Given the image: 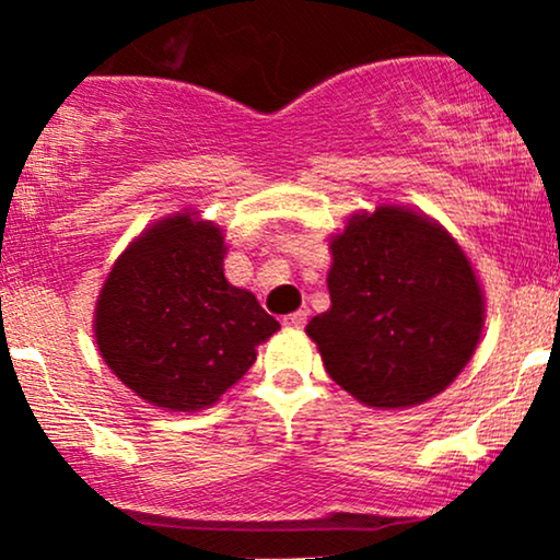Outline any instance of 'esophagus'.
<instances>
[{"instance_id": "esophagus-1", "label": "esophagus", "mask_w": 560, "mask_h": 560, "mask_svg": "<svg viewBox=\"0 0 560 560\" xmlns=\"http://www.w3.org/2000/svg\"><path fill=\"white\" fill-rule=\"evenodd\" d=\"M305 320H308V311H295V313H290V316L282 318V324H285L288 328H303Z\"/></svg>"}]
</instances>
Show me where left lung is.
Masks as SVG:
<instances>
[{
	"label": "left lung",
	"instance_id": "8db88e82",
	"mask_svg": "<svg viewBox=\"0 0 560 560\" xmlns=\"http://www.w3.org/2000/svg\"><path fill=\"white\" fill-rule=\"evenodd\" d=\"M331 255V308L305 331L336 385L370 408H410L446 389L485 324L462 247L431 219L380 206L349 221Z\"/></svg>",
	"mask_w": 560,
	"mask_h": 560
}]
</instances>
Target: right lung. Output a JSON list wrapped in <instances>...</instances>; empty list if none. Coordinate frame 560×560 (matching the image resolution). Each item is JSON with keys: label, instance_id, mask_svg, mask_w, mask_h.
Here are the masks:
<instances>
[{"label": "right lung", "instance_id": "1", "mask_svg": "<svg viewBox=\"0 0 560 560\" xmlns=\"http://www.w3.org/2000/svg\"><path fill=\"white\" fill-rule=\"evenodd\" d=\"M224 234L190 213L148 229L117 259L96 303L112 372L158 408H209L240 382L280 324L224 278Z\"/></svg>", "mask_w": 560, "mask_h": 560}]
</instances>
